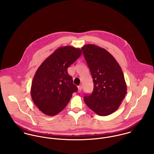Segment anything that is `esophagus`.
Instances as JSON below:
<instances>
[{"label": "esophagus", "instance_id": "obj_1", "mask_svg": "<svg viewBox=\"0 0 154 154\" xmlns=\"http://www.w3.org/2000/svg\"><path fill=\"white\" fill-rule=\"evenodd\" d=\"M78 92H81V90H82V87L81 86H79V87H78Z\"/></svg>", "mask_w": 154, "mask_h": 154}]
</instances>
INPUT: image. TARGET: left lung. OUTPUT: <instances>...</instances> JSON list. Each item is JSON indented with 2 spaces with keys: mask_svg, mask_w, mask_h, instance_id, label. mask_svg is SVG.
<instances>
[{
  "mask_svg": "<svg viewBox=\"0 0 154 154\" xmlns=\"http://www.w3.org/2000/svg\"><path fill=\"white\" fill-rule=\"evenodd\" d=\"M93 79L94 89L84 100L88 107L101 116L118 109L127 92L121 67L110 53L94 44L82 48Z\"/></svg>",
  "mask_w": 154,
  "mask_h": 154,
  "instance_id": "1",
  "label": "left lung"
}]
</instances>
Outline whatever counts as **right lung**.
Masks as SVG:
<instances>
[{"instance_id": "1", "label": "right lung", "mask_w": 154, "mask_h": 154, "mask_svg": "<svg viewBox=\"0 0 154 154\" xmlns=\"http://www.w3.org/2000/svg\"><path fill=\"white\" fill-rule=\"evenodd\" d=\"M82 54L79 48L61 47L48 56L33 78L31 95L34 103L44 114L53 116L66 107L78 91L67 68Z\"/></svg>"}]
</instances>
